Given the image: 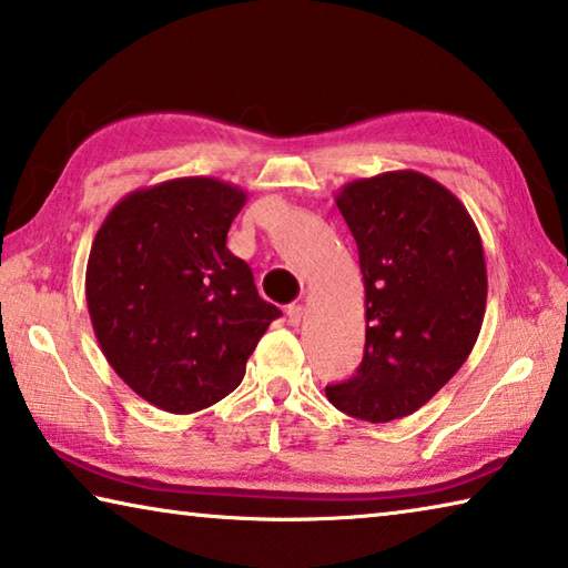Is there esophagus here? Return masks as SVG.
Here are the masks:
<instances>
[{"label": "esophagus", "instance_id": "obj_1", "mask_svg": "<svg viewBox=\"0 0 568 568\" xmlns=\"http://www.w3.org/2000/svg\"><path fill=\"white\" fill-rule=\"evenodd\" d=\"M285 315H287V323H291V325H301L303 323V315H305V307L293 303V305H287Z\"/></svg>", "mask_w": 568, "mask_h": 568}]
</instances>
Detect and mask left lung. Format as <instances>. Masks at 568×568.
I'll return each mask as SVG.
<instances>
[{"mask_svg": "<svg viewBox=\"0 0 568 568\" xmlns=\"http://www.w3.org/2000/svg\"><path fill=\"white\" fill-rule=\"evenodd\" d=\"M358 245L365 353L325 388L348 416L388 423L436 396L474 351L486 313V257L464 203L416 170L381 172L335 192Z\"/></svg>", "mask_w": 568, "mask_h": 568, "instance_id": "1", "label": "left lung"}]
</instances>
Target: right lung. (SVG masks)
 <instances>
[{
	"label": "right lung",
	"instance_id": "add662e5",
	"mask_svg": "<svg viewBox=\"0 0 568 568\" xmlns=\"http://www.w3.org/2000/svg\"><path fill=\"white\" fill-rule=\"evenodd\" d=\"M245 200L217 178L165 180L124 195L92 240L94 335L112 371L160 410L185 416L233 393L281 315L225 245Z\"/></svg>",
	"mask_w": 568,
	"mask_h": 568
}]
</instances>
